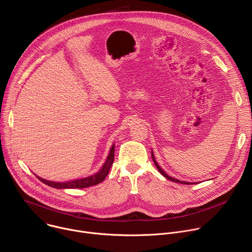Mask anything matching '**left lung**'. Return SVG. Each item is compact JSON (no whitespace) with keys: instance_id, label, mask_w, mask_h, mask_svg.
Instances as JSON below:
<instances>
[{"instance_id":"obj_1","label":"left lung","mask_w":252,"mask_h":252,"mask_svg":"<svg viewBox=\"0 0 252 252\" xmlns=\"http://www.w3.org/2000/svg\"><path fill=\"white\" fill-rule=\"evenodd\" d=\"M152 158H153V160H154V162H155V165L157 166V168L158 169V171L164 176V177H166L167 179H169V181H171V182H174V183H177V184H183V185H192V184H194V183H188V182H182V181H178V179H176V178H173V177H170L169 175H167L163 170H162V168L158 164V162L156 161V158H155V156H154V154L152 153Z\"/></svg>"}]
</instances>
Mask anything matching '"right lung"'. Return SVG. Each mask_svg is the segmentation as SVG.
Segmentation results:
<instances>
[{
  "instance_id": "add662e5",
  "label": "right lung",
  "mask_w": 252,
  "mask_h": 252,
  "mask_svg": "<svg viewBox=\"0 0 252 252\" xmlns=\"http://www.w3.org/2000/svg\"><path fill=\"white\" fill-rule=\"evenodd\" d=\"M115 159V145H113L111 151H110V155L107 157L104 164L102 165L101 169L89 177L86 178H82V179H77V181H71V182H67V183H55V182H49L46 181V179H43L41 177L38 176V178L42 183H44L45 185L51 187V188H55V189H86L92 186H95L100 184L101 182L104 181V178L106 177V175L109 174V171L111 169V166L114 162Z\"/></svg>"
}]
</instances>
